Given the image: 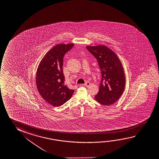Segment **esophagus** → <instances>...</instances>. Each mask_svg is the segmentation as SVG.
<instances>
[{
    "label": "esophagus",
    "instance_id": "1",
    "mask_svg": "<svg viewBox=\"0 0 159 159\" xmlns=\"http://www.w3.org/2000/svg\"><path fill=\"white\" fill-rule=\"evenodd\" d=\"M90 85V82H86V83H85L84 84H83V85L86 86V87L89 86Z\"/></svg>",
    "mask_w": 159,
    "mask_h": 159
}]
</instances>
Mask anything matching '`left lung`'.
I'll use <instances>...</instances> for the list:
<instances>
[{
  "label": "left lung",
  "instance_id": "1",
  "mask_svg": "<svg viewBox=\"0 0 159 159\" xmlns=\"http://www.w3.org/2000/svg\"><path fill=\"white\" fill-rule=\"evenodd\" d=\"M98 61L102 73L99 91L95 99L103 105L113 104L121 96L125 85L122 64L112 50L105 45L87 46Z\"/></svg>",
  "mask_w": 159,
  "mask_h": 159
}]
</instances>
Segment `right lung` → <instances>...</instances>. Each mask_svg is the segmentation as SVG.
Wrapping results in <instances>:
<instances>
[{
	"mask_svg": "<svg viewBox=\"0 0 159 159\" xmlns=\"http://www.w3.org/2000/svg\"><path fill=\"white\" fill-rule=\"evenodd\" d=\"M74 44L56 45L39 63L36 84L43 99L53 107H60L70 99L74 92L64 85L63 57Z\"/></svg>",
	"mask_w": 159,
	"mask_h": 159,
	"instance_id": "obj_1",
	"label": "right lung"
}]
</instances>
